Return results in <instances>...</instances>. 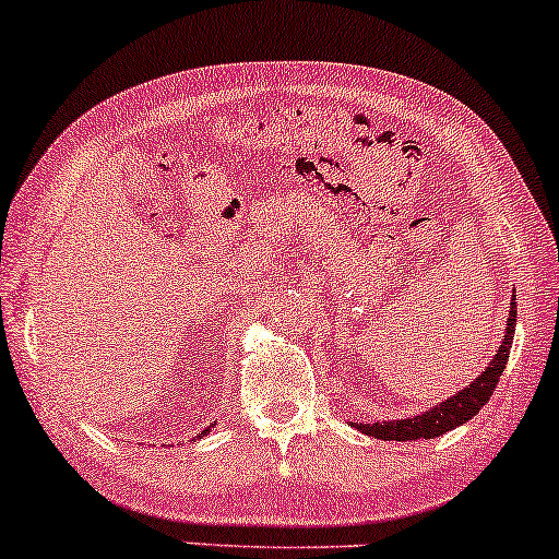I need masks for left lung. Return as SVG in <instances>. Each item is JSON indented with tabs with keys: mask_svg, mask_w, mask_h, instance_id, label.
<instances>
[{
	"mask_svg": "<svg viewBox=\"0 0 559 559\" xmlns=\"http://www.w3.org/2000/svg\"><path fill=\"white\" fill-rule=\"evenodd\" d=\"M513 332H515V299L511 304V314H508L503 343H500L498 353L492 356L490 366H487V369L479 373L469 386H464L462 392L454 394V397L443 400L441 405L428 409V413L415 415V418L384 420V423H353V426L366 436L381 438V441H418V438L443 436L447 430L472 420L479 409H483L485 402L490 400V394L496 392L500 373H503L508 356H511Z\"/></svg>",
	"mask_w": 559,
	"mask_h": 559,
	"instance_id": "obj_1",
	"label": "left lung"
}]
</instances>
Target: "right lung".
<instances>
[{"instance_id": "1", "label": "right lung", "mask_w": 559, "mask_h": 559, "mask_svg": "<svg viewBox=\"0 0 559 559\" xmlns=\"http://www.w3.org/2000/svg\"><path fill=\"white\" fill-rule=\"evenodd\" d=\"M203 433H206V430H203ZM203 433H201V436H203ZM201 436H198V438H201Z\"/></svg>"}]
</instances>
